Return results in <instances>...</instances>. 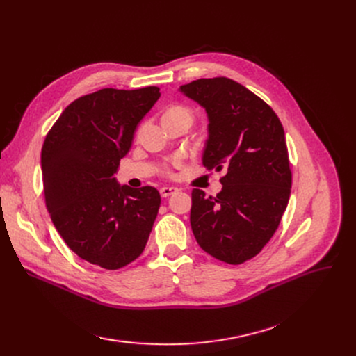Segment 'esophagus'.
<instances>
[{
    "label": "esophagus",
    "instance_id": "1",
    "mask_svg": "<svg viewBox=\"0 0 356 356\" xmlns=\"http://www.w3.org/2000/svg\"><path fill=\"white\" fill-rule=\"evenodd\" d=\"M177 192H179V189L173 188V186H164V188L160 189L161 197H168V196H172V195H176Z\"/></svg>",
    "mask_w": 356,
    "mask_h": 356
}]
</instances>
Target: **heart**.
Masks as SVG:
<instances>
[{
    "label": "heart",
    "instance_id": "heart-1",
    "mask_svg": "<svg viewBox=\"0 0 356 356\" xmlns=\"http://www.w3.org/2000/svg\"><path fill=\"white\" fill-rule=\"evenodd\" d=\"M163 120H186V121L192 122L193 114H192V111L188 106L173 105V106H170L164 112Z\"/></svg>",
    "mask_w": 356,
    "mask_h": 356
}]
</instances>
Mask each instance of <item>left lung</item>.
<instances>
[{
  "mask_svg": "<svg viewBox=\"0 0 356 356\" xmlns=\"http://www.w3.org/2000/svg\"><path fill=\"white\" fill-rule=\"evenodd\" d=\"M180 92L208 114L203 165L225 172L216 197L193 189V235L213 258L242 264L264 248L287 208L291 170L283 125L263 99L228 78L197 79Z\"/></svg>",
  "mask_w": 356,
  "mask_h": 356,
  "instance_id": "obj_1",
  "label": "left lung"
}]
</instances>
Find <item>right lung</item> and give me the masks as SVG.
Listing matches in <instances>:
<instances>
[{
  "label": "right lung",
  "instance_id": "obj_1",
  "mask_svg": "<svg viewBox=\"0 0 356 356\" xmlns=\"http://www.w3.org/2000/svg\"><path fill=\"white\" fill-rule=\"evenodd\" d=\"M157 86L105 88L73 101L42 148L46 208L66 245L90 264L118 270L141 255L160 208L152 186L131 189L114 175Z\"/></svg>",
  "mask_w": 356,
  "mask_h": 356
}]
</instances>
